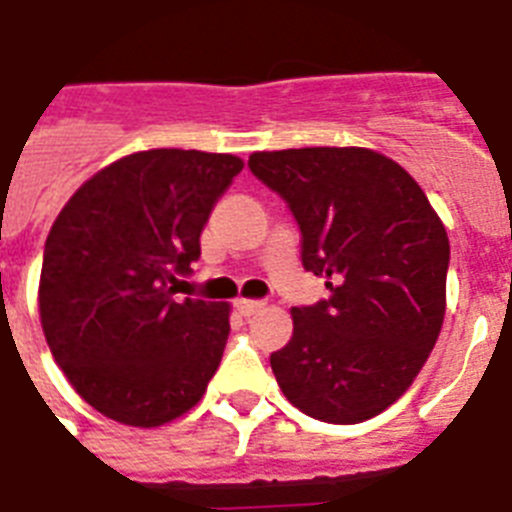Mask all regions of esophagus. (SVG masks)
Here are the masks:
<instances>
[{
  "label": "esophagus",
  "mask_w": 512,
  "mask_h": 512,
  "mask_svg": "<svg viewBox=\"0 0 512 512\" xmlns=\"http://www.w3.org/2000/svg\"><path fill=\"white\" fill-rule=\"evenodd\" d=\"M265 307V302H260V299H236V310H239V313L242 315H255V313H260V310H263Z\"/></svg>",
  "instance_id": "34e87169"
}]
</instances>
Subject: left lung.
<instances>
[{
	"label": "left lung",
	"mask_w": 512,
	"mask_h": 512,
	"mask_svg": "<svg viewBox=\"0 0 512 512\" xmlns=\"http://www.w3.org/2000/svg\"><path fill=\"white\" fill-rule=\"evenodd\" d=\"M302 231V265L328 299L292 307L270 355L281 392L326 423H363L400 400L442 331L450 239L402 165L363 147L249 155Z\"/></svg>",
	"instance_id": "1"
}]
</instances>
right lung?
<instances>
[{"label":"right lung","instance_id":"right-lung-1","mask_svg":"<svg viewBox=\"0 0 512 512\" xmlns=\"http://www.w3.org/2000/svg\"><path fill=\"white\" fill-rule=\"evenodd\" d=\"M242 168L199 149L136 152L91 176L52 223L41 328L73 389L112 421H176L218 371L231 307L173 294Z\"/></svg>","mask_w":512,"mask_h":512}]
</instances>
